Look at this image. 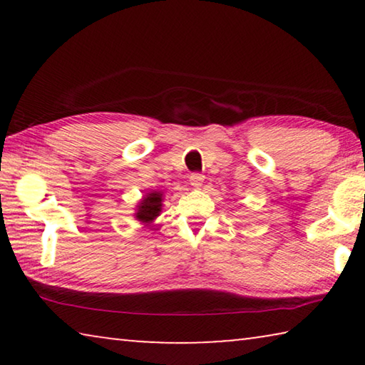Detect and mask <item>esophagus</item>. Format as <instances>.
<instances>
[{"instance_id":"1","label":"esophagus","mask_w":365,"mask_h":365,"mask_svg":"<svg viewBox=\"0 0 365 365\" xmlns=\"http://www.w3.org/2000/svg\"><path fill=\"white\" fill-rule=\"evenodd\" d=\"M202 182H205V175L200 174V172H195V174L190 175V183L193 188H200Z\"/></svg>"}]
</instances>
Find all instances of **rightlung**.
I'll return each instance as SVG.
<instances>
[{
  "label": "right lung",
  "mask_w": 365,
  "mask_h": 365,
  "mask_svg": "<svg viewBox=\"0 0 365 365\" xmlns=\"http://www.w3.org/2000/svg\"><path fill=\"white\" fill-rule=\"evenodd\" d=\"M163 195L159 191H153V193L146 195V197H143L141 205L138 206V212H137V219L140 222H151L154 217H158L160 212V206H163Z\"/></svg>",
  "instance_id": "obj_1"
}]
</instances>
